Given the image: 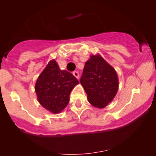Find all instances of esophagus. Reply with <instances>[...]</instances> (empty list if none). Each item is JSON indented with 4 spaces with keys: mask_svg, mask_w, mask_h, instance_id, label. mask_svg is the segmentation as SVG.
<instances>
[{
    "mask_svg": "<svg viewBox=\"0 0 156 156\" xmlns=\"http://www.w3.org/2000/svg\"><path fill=\"white\" fill-rule=\"evenodd\" d=\"M72 74H73V75L76 78H78H78H79V73H78V72H77V71H75V72H73V73H72Z\"/></svg>",
    "mask_w": 156,
    "mask_h": 156,
    "instance_id": "1",
    "label": "esophagus"
}]
</instances>
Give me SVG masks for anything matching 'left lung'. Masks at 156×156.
Returning a JSON list of instances; mask_svg holds the SVG:
<instances>
[{"mask_svg":"<svg viewBox=\"0 0 156 156\" xmlns=\"http://www.w3.org/2000/svg\"><path fill=\"white\" fill-rule=\"evenodd\" d=\"M91 105L104 108L114 99L119 89V78L112 66L100 55H92L85 62L80 79Z\"/></svg>","mask_w":156,"mask_h":156,"instance_id":"left-lung-1","label":"left lung"}]
</instances>
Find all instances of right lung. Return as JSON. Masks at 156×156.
I'll list each match as a JSON object with an SVG mask.
<instances>
[{
  "mask_svg": "<svg viewBox=\"0 0 156 156\" xmlns=\"http://www.w3.org/2000/svg\"><path fill=\"white\" fill-rule=\"evenodd\" d=\"M79 83L70 72L60 70L57 62L50 61L37 78L35 92L40 104L53 113H59L69 102V94Z\"/></svg>",
  "mask_w": 156,
  "mask_h": 156,
  "instance_id": "obj_1",
  "label": "right lung"
}]
</instances>
